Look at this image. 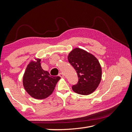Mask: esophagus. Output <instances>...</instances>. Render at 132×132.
<instances>
[{"label":"esophagus","instance_id":"obj_1","mask_svg":"<svg viewBox=\"0 0 132 132\" xmlns=\"http://www.w3.org/2000/svg\"><path fill=\"white\" fill-rule=\"evenodd\" d=\"M59 77H61V78H64V75H63V74L62 73H60L59 74Z\"/></svg>","mask_w":132,"mask_h":132}]
</instances>
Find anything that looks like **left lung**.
<instances>
[{"label": "left lung", "mask_w": 132, "mask_h": 132, "mask_svg": "<svg viewBox=\"0 0 132 132\" xmlns=\"http://www.w3.org/2000/svg\"><path fill=\"white\" fill-rule=\"evenodd\" d=\"M68 59L78 77V82L73 85V90L83 95L93 93L100 83L102 77V69L97 59L79 48L71 51Z\"/></svg>", "instance_id": "obj_1"}]
</instances>
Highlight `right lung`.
<instances>
[{
  "label": "right lung",
  "instance_id": "right-lung-1",
  "mask_svg": "<svg viewBox=\"0 0 132 132\" xmlns=\"http://www.w3.org/2000/svg\"><path fill=\"white\" fill-rule=\"evenodd\" d=\"M30 62L23 76V85L27 93L36 99L42 100L52 94L57 82L58 76H51L41 65V59Z\"/></svg>",
  "mask_w": 132,
  "mask_h": 132
}]
</instances>
